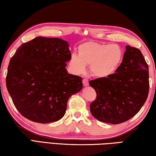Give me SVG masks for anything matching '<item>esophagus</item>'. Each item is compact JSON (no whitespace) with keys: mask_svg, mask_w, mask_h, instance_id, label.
Listing matches in <instances>:
<instances>
[{"mask_svg":"<svg viewBox=\"0 0 156 156\" xmlns=\"http://www.w3.org/2000/svg\"><path fill=\"white\" fill-rule=\"evenodd\" d=\"M83 86H87L89 85V82H88V79H83Z\"/></svg>","mask_w":156,"mask_h":156,"instance_id":"34e87169","label":"esophagus"}]
</instances>
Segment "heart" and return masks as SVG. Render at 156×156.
<instances>
[{
	"label": "heart",
	"mask_w": 156,
	"mask_h": 156,
	"mask_svg": "<svg viewBox=\"0 0 156 156\" xmlns=\"http://www.w3.org/2000/svg\"><path fill=\"white\" fill-rule=\"evenodd\" d=\"M79 56L73 55L69 66L75 73H83L90 65L92 74L98 78H106L115 72L121 63L123 52L116 44L87 42L78 49Z\"/></svg>",
	"instance_id": "b5f03b06"
}]
</instances>
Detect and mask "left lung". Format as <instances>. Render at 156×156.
Listing matches in <instances>:
<instances>
[{"mask_svg":"<svg viewBox=\"0 0 156 156\" xmlns=\"http://www.w3.org/2000/svg\"><path fill=\"white\" fill-rule=\"evenodd\" d=\"M89 84L97 95L90 106L93 117L108 124H121L139 112L147 98L149 67L139 49L126 45L115 73Z\"/></svg>","mask_w":156,"mask_h":156,"instance_id":"left-lung-1","label":"left lung"}]
</instances>
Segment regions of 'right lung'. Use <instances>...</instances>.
Masks as SVG:
<instances>
[{"label": "right lung", "instance_id": "add662e5", "mask_svg": "<svg viewBox=\"0 0 156 156\" xmlns=\"http://www.w3.org/2000/svg\"><path fill=\"white\" fill-rule=\"evenodd\" d=\"M69 43L38 37L20 45L8 66L6 85L15 107L32 122L47 124L62 118L70 97L81 91L82 79L69 74Z\"/></svg>", "mask_w": 156, "mask_h": 156}]
</instances>
